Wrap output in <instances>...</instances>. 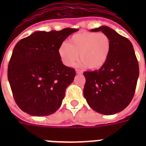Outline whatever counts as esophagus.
I'll list each match as a JSON object with an SVG mask.
<instances>
[{"mask_svg":"<svg viewBox=\"0 0 146 146\" xmlns=\"http://www.w3.org/2000/svg\"><path fill=\"white\" fill-rule=\"evenodd\" d=\"M76 74H82V71L80 70H76Z\"/></svg>","mask_w":146,"mask_h":146,"instance_id":"1","label":"esophagus"}]
</instances>
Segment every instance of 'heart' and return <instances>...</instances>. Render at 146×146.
<instances>
[{"label":"heart","mask_w":146,"mask_h":146,"mask_svg":"<svg viewBox=\"0 0 146 146\" xmlns=\"http://www.w3.org/2000/svg\"><path fill=\"white\" fill-rule=\"evenodd\" d=\"M111 50L110 38L104 33L82 32L73 35L68 43H63L58 53L66 66H73L78 54L82 64L90 70H99L105 65Z\"/></svg>","instance_id":"1"}]
</instances>
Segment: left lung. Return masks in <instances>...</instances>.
<instances>
[{"label":"left lung","instance_id":"1","mask_svg":"<svg viewBox=\"0 0 146 146\" xmlns=\"http://www.w3.org/2000/svg\"><path fill=\"white\" fill-rule=\"evenodd\" d=\"M110 38L111 50L108 61L98 70L84 72L83 95L96 112L111 115L127 108L133 98L139 77V64L133 46L127 38L108 26L91 29Z\"/></svg>","mask_w":146,"mask_h":146}]
</instances>
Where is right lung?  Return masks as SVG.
Returning <instances> with one entry per match:
<instances>
[{
    "label": "right lung",
    "mask_w": 146,
    "mask_h": 146,
    "mask_svg": "<svg viewBox=\"0 0 146 146\" xmlns=\"http://www.w3.org/2000/svg\"><path fill=\"white\" fill-rule=\"evenodd\" d=\"M78 29L36 31L15 45L7 76L16 103L32 116H48L60 108L76 76L62 63L58 49Z\"/></svg>",
    "instance_id": "right-lung-1"
}]
</instances>
